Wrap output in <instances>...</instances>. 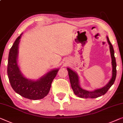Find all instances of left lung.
<instances>
[{"mask_svg": "<svg viewBox=\"0 0 123 123\" xmlns=\"http://www.w3.org/2000/svg\"><path fill=\"white\" fill-rule=\"evenodd\" d=\"M107 41L109 45L110 52L111 54V65H112V77L109 82L107 85H105L104 87L100 89H97L93 91H88L85 89H82L80 87V85L79 78L77 73L73 71L72 69L67 68V71L68 72V75L69 80L71 85V87L73 89L74 93L76 96L83 98H96L99 97H100L103 95L105 94L108 89L111 87L114 84L115 78L117 76V63L115 61V58L114 56V51L113 49V47L108 36H107Z\"/></svg>", "mask_w": 123, "mask_h": 123, "instance_id": "left-lung-1", "label": "left lung"}]
</instances>
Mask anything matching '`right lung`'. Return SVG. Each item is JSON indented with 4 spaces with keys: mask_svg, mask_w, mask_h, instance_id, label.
Segmentation results:
<instances>
[{
    "mask_svg": "<svg viewBox=\"0 0 123 123\" xmlns=\"http://www.w3.org/2000/svg\"><path fill=\"white\" fill-rule=\"evenodd\" d=\"M21 35L16 38L9 51L7 68L9 82L14 91L21 96L31 100L41 99L49 93L59 69H52L36 80L25 78L20 70L17 61Z\"/></svg>",
    "mask_w": 123,
    "mask_h": 123,
    "instance_id": "add662e5",
    "label": "right lung"
}]
</instances>
